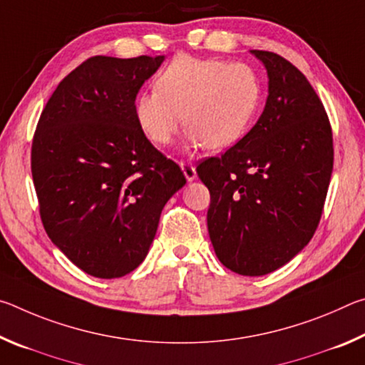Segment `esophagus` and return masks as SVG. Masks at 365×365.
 <instances>
[{
	"label": "esophagus",
	"instance_id": "34e87169",
	"mask_svg": "<svg viewBox=\"0 0 365 365\" xmlns=\"http://www.w3.org/2000/svg\"><path fill=\"white\" fill-rule=\"evenodd\" d=\"M180 168L183 170L185 177H187V180L193 182L196 178V168H195V165L190 164V163H180Z\"/></svg>",
	"mask_w": 365,
	"mask_h": 365
}]
</instances>
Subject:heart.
Masks as SVG:
<instances>
[{
  "label": "heart",
  "mask_w": 365,
  "mask_h": 365,
  "mask_svg": "<svg viewBox=\"0 0 365 365\" xmlns=\"http://www.w3.org/2000/svg\"><path fill=\"white\" fill-rule=\"evenodd\" d=\"M154 88L137 96L135 119L156 146L170 145L182 122L191 148L230 146L245 135L261 100L251 66L188 54L172 59Z\"/></svg>",
  "instance_id": "1"
}]
</instances>
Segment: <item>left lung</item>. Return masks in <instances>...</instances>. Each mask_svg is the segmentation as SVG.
<instances>
[{
	"instance_id": "1",
	"label": "left lung",
	"mask_w": 365,
	"mask_h": 365,
	"mask_svg": "<svg viewBox=\"0 0 365 365\" xmlns=\"http://www.w3.org/2000/svg\"><path fill=\"white\" fill-rule=\"evenodd\" d=\"M269 77L255 127L196 172L211 193L207 230L215 256L246 277L270 274L311 242L333 170L322 101L285 58L251 49Z\"/></svg>"
}]
</instances>
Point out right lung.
<instances>
[{"instance_id": "right-lung-1", "label": "right lung", "mask_w": 365, "mask_h": 365, "mask_svg": "<svg viewBox=\"0 0 365 365\" xmlns=\"http://www.w3.org/2000/svg\"><path fill=\"white\" fill-rule=\"evenodd\" d=\"M164 56H93L58 85L32 141V177L51 242L88 275L143 262L187 178L140 130L135 100Z\"/></svg>"}]
</instances>
